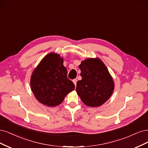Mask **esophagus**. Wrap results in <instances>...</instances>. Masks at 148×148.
<instances>
[{
	"instance_id": "1",
	"label": "esophagus",
	"mask_w": 148,
	"mask_h": 148,
	"mask_svg": "<svg viewBox=\"0 0 148 148\" xmlns=\"http://www.w3.org/2000/svg\"><path fill=\"white\" fill-rule=\"evenodd\" d=\"M77 79H74L73 80V82L74 84V85L76 86V84H77Z\"/></svg>"
}]
</instances>
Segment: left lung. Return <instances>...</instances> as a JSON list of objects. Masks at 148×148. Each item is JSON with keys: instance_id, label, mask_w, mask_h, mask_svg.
I'll use <instances>...</instances> for the list:
<instances>
[{"instance_id": "8db88e82", "label": "left lung", "mask_w": 148, "mask_h": 148, "mask_svg": "<svg viewBox=\"0 0 148 148\" xmlns=\"http://www.w3.org/2000/svg\"><path fill=\"white\" fill-rule=\"evenodd\" d=\"M82 80H79L76 92L88 106L98 107L110 98L114 88L111 75L99 58H88L79 66Z\"/></svg>"}]
</instances>
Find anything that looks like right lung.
<instances>
[{"instance_id": "add662e5", "label": "right lung", "mask_w": 148, "mask_h": 148, "mask_svg": "<svg viewBox=\"0 0 148 148\" xmlns=\"http://www.w3.org/2000/svg\"><path fill=\"white\" fill-rule=\"evenodd\" d=\"M67 75V69L60 55L50 53L46 55L31 75V88L36 98L47 106L59 105L75 88Z\"/></svg>"}]
</instances>
